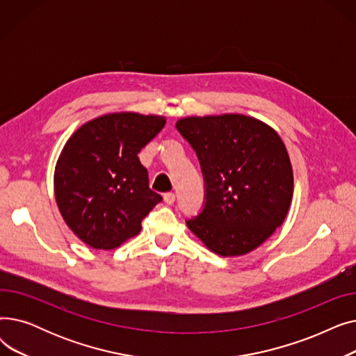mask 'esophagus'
<instances>
[{
	"instance_id": "obj_1",
	"label": "esophagus",
	"mask_w": 356,
	"mask_h": 356,
	"mask_svg": "<svg viewBox=\"0 0 356 356\" xmlns=\"http://www.w3.org/2000/svg\"><path fill=\"white\" fill-rule=\"evenodd\" d=\"M163 199H164V202H165L167 204H173L175 200H176V195L172 193V192H168V193H164Z\"/></svg>"
}]
</instances>
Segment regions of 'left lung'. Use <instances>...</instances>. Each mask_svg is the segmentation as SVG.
Segmentation results:
<instances>
[{
  "mask_svg": "<svg viewBox=\"0 0 356 356\" xmlns=\"http://www.w3.org/2000/svg\"><path fill=\"white\" fill-rule=\"evenodd\" d=\"M176 128L196 152L207 188L189 229L218 255L254 251L284 222L291 203L293 167L283 140L242 114L188 117Z\"/></svg>",
  "mask_w": 356,
  "mask_h": 356,
  "instance_id": "left-lung-1",
  "label": "left lung"
}]
</instances>
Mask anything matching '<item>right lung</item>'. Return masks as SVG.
<instances>
[{
    "label": "right lung",
    "instance_id": "right-lung-1",
    "mask_svg": "<svg viewBox=\"0 0 356 356\" xmlns=\"http://www.w3.org/2000/svg\"><path fill=\"white\" fill-rule=\"evenodd\" d=\"M165 124L160 115L114 112L79 127L54 167V197L70 231L95 250L118 248L141 231L161 196L148 188L138 153Z\"/></svg>",
    "mask_w": 356,
    "mask_h": 356
}]
</instances>
